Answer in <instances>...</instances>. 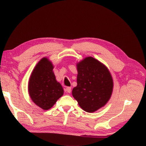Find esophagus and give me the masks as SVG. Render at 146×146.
I'll list each match as a JSON object with an SVG mask.
<instances>
[{"label":"esophagus","instance_id":"34e87169","mask_svg":"<svg viewBox=\"0 0 146 146\" xmlns=\"http://www.w3.org/2000/svg\"><path fill=\"white\" fill-rule=\"evenodd\" d=\"M66 91L68 92V93H70L71 91V88L70 87H68L66 88Z\"/></svg>","mask_w":146,"mask_h":146}]
</instances>
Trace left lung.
<instances>
[{
  "mask_svg": "<svg viewBox=\"0 0 146 146\" xmlns=\"http://www.w3.org/2000/svg\"><path fill=\"white\" fill-rule=\"evenodd\" d=\"M77 86L72 95L87 112H94L103 107L110 98L113 80L107 68L92 57L85 58L76 64Z\"/></svg>",
  "mask_w": 146,
  "mask_h": 146,
  "instance_id": "1",
  "label": "left lung"
}]
</instances>
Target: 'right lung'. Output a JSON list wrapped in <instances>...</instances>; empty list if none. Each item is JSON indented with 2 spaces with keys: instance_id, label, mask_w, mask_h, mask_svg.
<instances>
[{
  "instance_id": "right-lung-1",
  "label": "right lung",
  "mask_w": 146,
  "mask_h": 146,
  "mask_svg": "<svg viewBox=\"0 0 146 146\" xmlns=\"http://www.w3.org/2000/svg\"><path fill=\"white\" fill-rule=\"evenodd\" d=\"M52 63L46 57L40 60L32 72L29 82V93L33 102L43 110L52 108L64 94L55 79Z\"/></svg>"
}]
</instances>
